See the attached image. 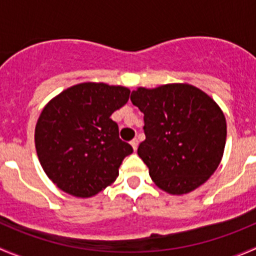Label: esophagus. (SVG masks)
I'll list each match as a JSON object with an SVG mask.
<instances>
[{
	"instance_id": "1",
	"label": "esophagus",
	"mask_w": 256,
	"mask_h": 256,
	"mask_svg": "<svg viewBox=\"0 0 256 256\" xmlns=\"http://www.w3.org/2000/svg\"><path fill=\"white\" fill-rule=\"evenodd\" d=\"M131 146H132V148H134V151H136V150H138V138H134V140H131Z\"/></svg>"
}]
</instances>
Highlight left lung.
I'll list each match as a JSON object with an SVG mask.
<instances>
[{"label":"left lung","instance_id":"left-lung-1","mask_svg":"<svg viewBox=\"0 0 256 256\" xmlns=\"http://www.w3.org/2000/svg\"><path fill=\"white\" fill-rule=\"evenodd\" d=\"M130 99L144 112L146 140L138 154L157 187L180 196L208 180L226 140V116L218 104L190 84L138 88Z\"/></svg>","mask_w":256,"mask_h":256}]
</instances>
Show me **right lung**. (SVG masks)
<instances>
[{
  "instance_id": "1",
  "label": "right lung",
  "mask_w": 256,
  "mask_h": 256,
  "mask_svg": "<svg viewBox=\"0 0 256 256\" xmlns=\"http://www.w3.org/2000/svg\"><path fill=\"white\" fill-rule=\"evenodd\" d=\"M128 96L125 86L82 82L46 105L36 125V150L59 190L89 198L116 180L122 160L134 150L118 138V126L110 116Z\"/></svg>"
}]
</instances>
